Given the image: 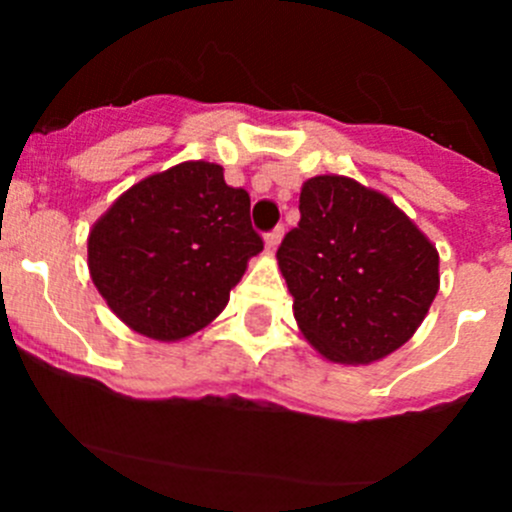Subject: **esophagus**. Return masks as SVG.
Listing matches in <instances>:
<instances>
[{
    "label": "esophagus",
    "mask_w": 512,
    "mask_h": 512,
    "mask_svg": "<svg viewBox=\"0 0 512 512\" xmlns=\"http://www.w3.org/2000/svg\"><path fill=\"white\" fill-rule=\"evenodd\" d=\"M282 235H284V228L282 225H277V228L274 230H269V233H266V248H269V251H274V248L279 246V243H282Z\"/></svg>",
    "instance_id": "obj_1"
}]
</instances>
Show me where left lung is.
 I'll return each mask as SVG.
<instances>
[{"label":"left lung","mask_w":512,"mask_h":512,"mask_svg":"<svg viewBox=\"0 0 512 512\" xmlns=\"http://www.w3.org/2000/svg\"><path fill=\"white\" fill-rule=\"evenodd\" d=\"M277 261L302 336L336 364L397 351L438 292L436 246L390 197L338 174L302 184Z\"/></svg>","instance_id":"obj_1"}]
</instances>
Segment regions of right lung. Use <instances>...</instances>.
I'll list each match as a JSON object with an SVG mask.
<instances>
[{
  "label": "right lung",
  "instance_id": "right-lung-1",
  "mask_svg": "<svg viewBox=\"0 0 512 512\" xmlns=\"http://www.w3.org/2000/svg\"><path fill=\"white\" fill-rule=\"evenodd\" d=\"M87 248L94 287L122 323L182 341L225 310L264 241L246 189L228 187L223 166L184 161L120 194Z\"/></svg>",
  "mask_w": 512,
  "mask_h": 512
}]
</instances>
